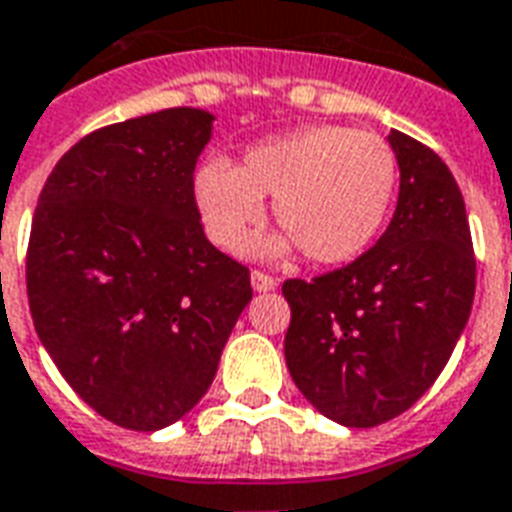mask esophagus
Listing matches in <instances>:
<instances>
[{
    "label": "esophagus",
    "mask_w": 512,
    "mask_h": 512,
    "mask_svg": "<svg viewBox=\"0 0 512 512\" xmlns=\"http://www.w3.org/2000/svg\"><path fill=\"white\" fill-rule=\"evenodd\" d=\"M252 287L257 293H268L276 287V279L271 274H263V271H252Z\"/></svg>",
    "instance_id": "obj_1"
}]
</instances>
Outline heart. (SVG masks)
<instances>
[{
    "label": "heart",
    "mask_w": 512,
    "mask_h": 512,
    "mask_svg": "<svg viewBox=\"0 0 512 512\" xmlns=\"http://www.w3.org/2000/svg\"><path fill=\"white\" fill-rule=\"evenodd\" d=\"M396 181L399 162L388 140L344 124H314L257 143L236 168L206 162L195 173V200L222 249L244 244L271 198L285 236L268 241V255L298 246L317 266H342L377 241Z\"/></svg>",
    "instance_id": "heart-1"
}]
</instances>
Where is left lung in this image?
Segmentation results:
<instances>
[{"label": "left lung", "mask_w": 512, "mask_h": 512, "mask_svg": "<svg viewBox=\"0 0 512 512\" xmlns=\"http://www.w3.org/2000/svg\"><path fill=\"white\" fill-rule=\"evenodd\" d=\"M399 203L380 241L312 282L287 279L285 361L325 418L372 429L407 412L445 369L472 312L475 252L448 165L399 130Z\"/></svg>", "instance_id": "obj_1"}]
</instances>
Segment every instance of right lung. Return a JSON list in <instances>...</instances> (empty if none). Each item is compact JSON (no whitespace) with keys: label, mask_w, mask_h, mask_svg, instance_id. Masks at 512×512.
<instances>
[{"label":"right lung","mask_w":512,"mask_h":512,"mask_svg":"<svg viewBox=\"0 0 512 512\" xmlns=\"http://www.w3.org/2000/svg\"><path fill=\"white\" fill-rule=\"evenodd\" d=\"M214 116L168 108L89 132L45 181L26 249L34 331L92 410L157 431L208 391L249 268L200 225L195 165Z\"/></svg>","instance_id":"right-lung-1"}]
</instances>
